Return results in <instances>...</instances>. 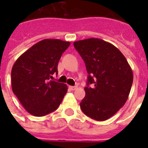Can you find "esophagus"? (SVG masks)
Here are the masks:
<instances>
[{"mask_svg": "<svg viewBox=\"0 0 148 148\" xmlns=\"http://www.w3.org/2000/svg\"><path fill=\"white\" fill-rule=\"evenodd\" d=\"M69 88H70V90H75L77 89V87L76 86H70Z\"/></svg>", "mask_w": 148, "mask_h": 148, "instance_id": "34e87169", "label": "esophagus"}]
</instances>
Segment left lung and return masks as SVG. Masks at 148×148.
I'll return each instance as SVG.
<instances>
[{"instance_id":"1","label":"left lung","mask_w":148,"mask_h":148,"mask_svg":"<svg viewBox=\"0 0 148 148\" xmlns=\"http://www.w3.org/2000/svg\"><path fill=\"white\" fill-rule=\"evenodd\" d=\"M73 45L88 73L86 95L80 103L82 110L92 119L105 121L127 100L133 81L131 67L119 49L104 40L92 38Z\"/></svg>"}]
</instances>
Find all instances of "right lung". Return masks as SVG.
Returning <instances> with one entry per match:
<instances>
[{
  "label": "right lung",
  "mask_w": 148,
  "mask_h": 148,
  "mask_svg": "<svg viewBox=\"0 0 148 148\" xmlns=\"http://www.w3.org/2000/svg\"><path fill=\"white\" fill-rule=\"evenodd\" d=\"M70 43L44 39L23 53L11 72L12 89L24 109L34 116L52 113L67 92L65 84L51 81L58 74V64Z\"/></svg>",
  "instance_id": "1"
}]
</instances>
